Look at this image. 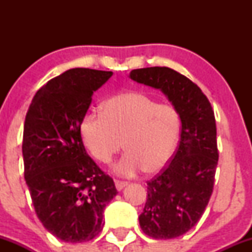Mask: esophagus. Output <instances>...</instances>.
<instances>
[{"instance_id": "esophagus-1", "label": "esophagus", "mask_w": 252, "mask_h": 252, "mask_svg": "<svg viewBox=\"0 0 252 252\" xmlns=\"http://www.w3.org/2000/svg\"><path fill=\"white\" fill-rule=\"evenodd\" d=\"M115 185H116V189H117V190H122L124 187L126 186V185H128V182H124V181H115Z\"/></svg>"}]
</instances>
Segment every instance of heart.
<instances>
[{
    "instance_id": "heart-1",
    "label": "heart",
    "mask_w": 252,
    "mask_h": 252,
    "mask_svg": "<svg viewBox=\"0 0 252 252\" xmlns=\"http://www.w3.org/2000/svg\"><path fill=\"white\" fill-rule=\"evenodd\" d=\"M178 110L140 91L115 94L103 104V114L88 112L80 135L90 154L108 163L123 148L126 153L114 164L120 176L161 172L174 155L180 137Z\"/></svg>"
}]
</instances>
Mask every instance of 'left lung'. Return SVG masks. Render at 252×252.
I'll use <instances>...</instances> for the list:
<instances>
[{
    "label": "left lung",
    "mask_w": 252,
    "mask_h": 252,
    "mask_svg": "<svg viewBox=\"0 0 252 252\" xmlns=\"http://www.w3.org/2000/svg\"><path fill=\"white\" fill-rule=\"evenodd\" d=\"M129 78L160 90L180 115L178 150L168 167L147 184L148 198L138 217L146 235L172 239L194 226L212 194L218 163L215 112L201 90L172 68H137Z\"/></svg>",
    "instance_id": "8db88e82"
}]
</instances>
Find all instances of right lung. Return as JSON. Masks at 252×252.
Returning <instances> with one entry per match:
<instances>
[{"label": "right lung", "mask_w": 252, "mask_h": 252, "mask_svg": "<svg viewBox=\"0 0 252 252\" xmlns=\"http://www.w3.org/2000/svg\"><path fill=\"white\" fill-rule=\"evenodd\" d=\"M110 71L71 68L43 85L26 115L25 179L43 227L67 243L94 239L117 194L114 180L86 153L80 122Z\"/></svg>", "instance_id": "right-lung-1"}]
</instances>
